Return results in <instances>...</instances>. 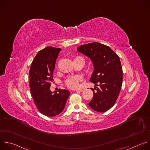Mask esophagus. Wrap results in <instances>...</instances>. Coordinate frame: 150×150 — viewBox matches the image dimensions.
Returning a JSON list of instances; mask_svg holds the SVG:
<instances>
[{
	"label": "esophagus",
	"mask_w": 150,
	"mask_h": 150,
	"mask_svg": "<svg viewBox=\"0 0 150 150\" xmlns=\"http://www.w3.org/2000/svg\"><path fill=\"white\" fill-rule=\"evenodd\" d=\"M83 91V89H76L75 90V91L77 92H82Z\"/></svg>",
	"instance_id": "esophagus-1"
}]
</instances>
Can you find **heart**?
Wrapping results in <instances>:
<instances>
[{
    "instance_id": "1",
    "label": "heart",
    "mask_w": 150,
    "mask_h": 150,
    "mask_svg": "<svg viewBox=\"0 0 150 150\" xmlns=\"http://www.w3.org/2000/svg\"><path fill=\"white\" fill-rule=\"evenodd\" d=\"M80 58V57H77L75 58ZM81 80V78L79 76H70L65 81V83L67 86L71 89L76 88L79 86V82Z\"/></svg>"
}]
</instances>
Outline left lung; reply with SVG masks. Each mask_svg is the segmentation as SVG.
<instances>
[{
    "label": "left lung",
    "mask_w": 150,
    "mask_h": 150,
    "mask_svg": "<svg viewBox=\"0 0 150 150\" xmlns=\"http://www.w3.org/2000/svg\"><path fill=\"white\" fill-rule=\"evenodd\" d=\"M77 51L89 57L94 70L89 79L95 83L93 95L89 106L94 111L104 112L117 101L122 84V69L119 57L109 46L99 42L82 45Z\"/></svg>",
    "instance_id": "1"
}]
</instances>
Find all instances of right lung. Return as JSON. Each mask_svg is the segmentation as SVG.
Here are the masks:
<instances>
[{"label":"right lung","mask_w":150,"mask_h":150,"mask_svg":"<svg viewBox=\"0 0 150 150\" xmlns=\"http://www.w3.org/2000/svg\"><path fill=\"white\" fill-rule=\"evenodd\" d=\"M62 49L47 46L38 52L29 70V88L38 110L43 115L54 117L61 113L70 95L66 89L52 92L50 86L58 56Z\"/></svg>","instance_id":"add662e5"}]
</instances>
